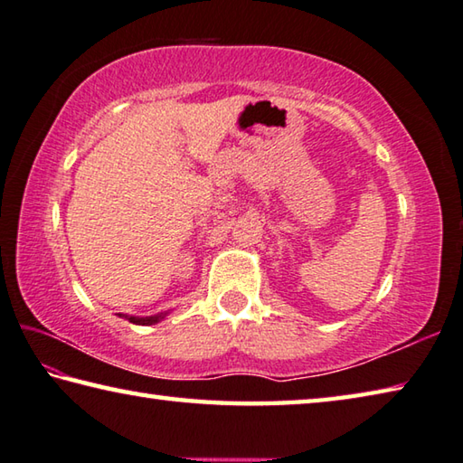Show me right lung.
<instances>
[{
    "mask_svg": "<svg viewBox=\"0 0 463 463\" xmlns=\"http://www.w3.org/2000/svg\"><path fill=\"white\" fill-rule=\"evenodd\" d=\"M170 311H165V313H156V315H150V317H136V315H124V313H118L119 317L128 319L129 323H134V326H154V323H160L162 319L166 317Z\"/></svg>",
    "mask_w": 463,
    "mask_h": 463,
    "instance_id": "obj_1",
    "label": "right lung"
}]
</instances>
